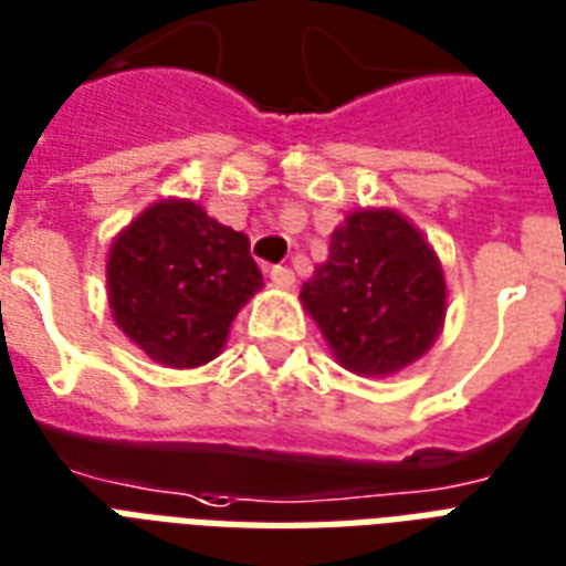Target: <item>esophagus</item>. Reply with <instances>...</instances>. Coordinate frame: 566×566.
<instances>
[{
	"mask_svg": "<svg viewBox=\"0 0 566 566\" xmlns=\"http://www.w3.org/2000/svg\"><path fill=\"white\" fill-rule=\"evenodd\" d=\"M268 277H271V283H274L277 289L295 286V274H292L289 268H271V274H268Z\"/></svg>",
	"mask_w": 566,
	"mask_h": 566,
	"instance_id": "esophagus-1",
	"label": "esophagus"
}]
</instances>
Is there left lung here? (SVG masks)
Returning <instances> with one entry per match:
<instances>
[{"label": "left lung", "instance_id": "left-lung-1", "mask_svg": "<svg viewBox=\"0 0 566 566\" xmlns=\"http://www.w3.org/2000/svg\"><path fill=\"white\" fill-rule=\"evenodd\" d=\"M301 304L339 367L388 379L439 339L448 283L439 253L397 208H358L331 232L328 259L301 286Z\"/></svg>", "mask_w": 566, "mask_h": 566}]
</instances>
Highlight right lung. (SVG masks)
Listing matches in <instances>:
<instances>
[{"instance_id":"1","label":"right lung","mask_w":566,"mask_h":566,"mask_svg":"<svg viewBox=\"0 0 566 566\" xmlns=\"http://www.w3.org/2000/svg\"><path fill=\"white\" fill-rule=\"evenodd\" d=\"M262 289L250 238L193 199H157L109 244V313L160 367L197 369L227 346L232 318Z\"/></svg>"}]
</instances>
